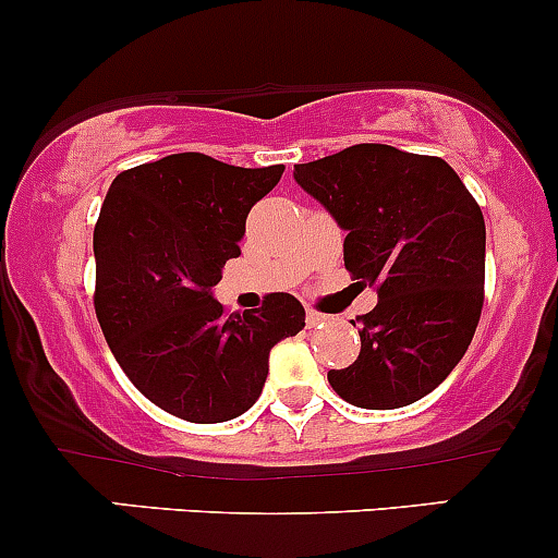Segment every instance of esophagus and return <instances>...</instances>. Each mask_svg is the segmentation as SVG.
<instances>
[{
	"instance_id": "esophagus-1",
	"label": "esophagus",
	"mask_w": 558,
	"mask_h": 558,
	"mask_svg": "<svg viewBox=\"0 0 558 558\" xmlns=\"http://www.w3.org/2000/svg\"><path fill=\"white\" fill-rule=\"evenodd\" d=\"M326 320V315H320V313H315V310H307V315H304V324H307V328H315V326H320Z\"/></svg>"
}]
</instances>
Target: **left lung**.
<instances>
[{
	"mask_svg": "<svg viewBox=\"0 0 558 558\" xmlns=\"http://www.w3.org/2000/svg\"><path fill=\"white\" fill-rule=\"evenodd\" d=\"M344 238V267L377 289L361 315V355L331 368L339 398L361 409L420 401L462 361L484 307V214L441 157L355 144L294 166Z\"/></svg>",
	"mask_w": 558,
	"mask_h": 558,
	"instance_id": "left-lung-1",
	"label": "left lung"
}]
</instances>
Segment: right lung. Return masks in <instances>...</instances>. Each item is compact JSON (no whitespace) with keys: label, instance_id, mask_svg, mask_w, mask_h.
<instances>
[{"label":"right lung","instance_id":"1","mask_svg":"<svg viewBox=\"0 0 558 558\" xmlns=\"http://www.w3.org/2000/svg\"><path fill=\"white\" fill-rule=\"evenodd\" d=\"M283 166L238 168L201 151L168 155L111 181L96 232V304L107 344L141 396L186 422L248 412L269 350L304 328L291 294L227 315L214 286L240 256L248 210Z\"/></svg>","mask_w":558,"mask_h":558}]
</instances>
